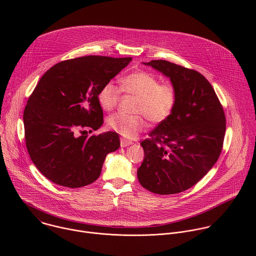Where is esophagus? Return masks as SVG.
I'll return each mask as SVG.
<instances>
[{
    "label": "esophagus",
    "instance_id": "34e87169",
    "mask_svg": "<svg viewBox=\"0 0 256 256\" xmlns=\"http://www.w3.org/2000/svg\"><path fill=\"white\" fill-rule=\"evenodd\" d=\"M132 144V140H126V138H120V146L124 148V147H128V146H130V144Z\"/></svg>",
    "mask_w": 256,
    "mask_h": 256
}]
</instances>
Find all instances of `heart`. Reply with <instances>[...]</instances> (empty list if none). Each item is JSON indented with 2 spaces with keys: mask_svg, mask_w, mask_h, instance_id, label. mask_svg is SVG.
Instances as JSON below:
<instances>
[{
  "mask_svg": "<svg viewBox=\"0 0 256 256\" xmlns=\"http://www.w3.org/2000/svg\"><path fill=\"white\" fill-rule=\"evenodd\" d=\"M124 91L138 97L134 107L138 114H114L107 120L108 126L128 138H136L147 128L146 116L153 124L166 122L174 112L178 92L172 82H161L157 76L146 70L134 72L122 79ZM122 90L112 81L106 82L98 92V101L105 110H112L120 99Z\"/></svg>",
  "mask_w": 256,
  "mask_h": 256,
  "instance_id": "obj_1",
  "label": "heart"
}]
</instances>
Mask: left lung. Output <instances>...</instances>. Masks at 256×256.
<instances>
[{
  "instance_id": "obj_1",
  "label": "left lung",
  "mask_w": 256,
  "mask_h": 256,
  "mask_svg": "<svg viewBox=\"0 0 256 256\" xmlns=\"http://www.w3.org/2000/svg\"><path fill=\"white\" fill-rule=\"evenodd\" d=\"M170 78L178 101L174 112L140 144L142 188L157 194L184 192L210 170L223 148L226 118L214 88L200 72L164 60L144 62Z\"/></svg>"
}]
</instances>
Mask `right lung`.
Listing matches in <instances>:
<instances>
[{
	"mask_svg": "<svg viewBox=\"0 0 256 256\" xmlns=\"http://www.w3.org/2000/svg\"><path fill=\"white\" fill-rule=\"evenodd\" d=\"M132 58L87 56L60 62L44 72L29 96L23 122L26 148L33 164L54 184L78 188L94 182L118 134L89 136L103 124L100 88Z\"/></svg>",
	"mask_w": 256,
	"mask_h": 256,
	"instance_id": "right-lung-1",
	"label": "right lung"
}]
</instances>
